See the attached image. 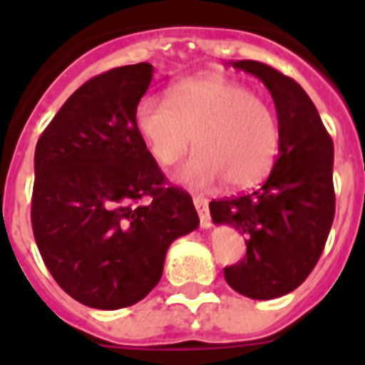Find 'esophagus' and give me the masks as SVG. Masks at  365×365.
<instances>
[{
  "label": "esophagus",
  "mask_w": 365,
  "mask_h": 365,
  "mask_svg": "<svg viewBox=\"0 0 365 365\" xmlns=\"http://www.w3.org/2000/svg\"><path fill=\"white\" fill-rule=\"evenodd\" d=\"M193 205H195V210H197L199 219H201V228H210L212 219L208 214V202L205 197H193Z\"/></svg>",
  "instance_id": "esophagus-1"
}]
</instances>
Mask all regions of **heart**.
Instances as JSON below:
<instances>
[{
    "instance_id": "1",
    "label": "heart",
    "mask_w": 365,
    "mask_h": 365,
    "mask_svg": "<svg viewBox=\"0 0 365 365\" xmlns=\"http://www.w3.org/2000/svg\"><path fill=\"white\" fill-rule=\"evenodd\" d=\"M133 120L151 159L163 168L185 157L193 138L197 151L177 173L188 185L222 179L230 190L250 188L269 175L279 153L274 109L252 89L219 74L182 80L168 100L143 96Z\"/></svg>"
}]
</instances>
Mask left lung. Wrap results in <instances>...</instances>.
<instances>
[{
    "instance_id": "8db88e82",
    "label": "left lung",
    "mask_w": 365,
    "mask_h": 365,
    "mask_svg": "<svg viewBox=\"0 0 365 365\" xmlns=\"http://www.w3.org/2000/svg\"><path fill=\"white\" fill-rule=\"evenodd\" d=\"M232 67L265 83L282 140L265 182L237 197L214 199L210 214L215 225L240 230L247 243L243 261L225 269L228 285L247 298L274 299L302 285L324 252L334 219V146L296 80L256 60Z\"/></svg>"
}]
</instances>
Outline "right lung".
Returning <instances> with one entry per match:
<instances>
[{
  "label": "right lung",
  "mask_w": 365,
  "mask_h": 365,
  "mask_svg": "<svg viewBox=\"0 0 365 365\" xmlns=\"http://www.w3.org/2000/svg\"><path fill=\"white\" fill-rule=\"evenodd\" d=\"M151 63L115 67L67 98L38 138L31 221L45 267L87 307L115 311L159 283L168 247L199 227L135 128Z\"/></svg>",
  "instance_id": "1"
}]
</instances>
